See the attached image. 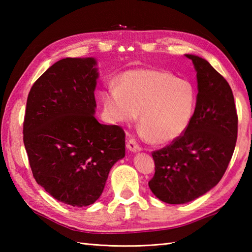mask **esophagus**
I'll return each mask as SVG.
<instances>
[{"label": "esophagus", "mask_w": 252, "mask_h": 252, "mask_svg": "<svg viewBox=\"0 0 252 252\" xmlns=\"http://www.w3.org/2000/svg\"><path fill=\"white\" fill-rule=\"evenodd\" d=\"M126 148L129 149V151L132 152V153H138V152L142 151V148L140 147V145H138V144L136 143V141L133 140V138H130V140L127 141Z\"/></svg>", "instance_id": "obj_1"}]
</instances>
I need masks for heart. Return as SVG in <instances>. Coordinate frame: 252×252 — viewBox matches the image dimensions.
Returning <instances> with one entry per match:
<instances>
[{
    "label": "heart",
    "mask_w": 252,
    "mask_h": 252,
    "mask_svg": "<svg viewBox=\"0 0 252 252\" xmlns=\"http://www.w3.org/2000/svg\"><path fill=\"white\" fill-rule=\"evenodd\" d=\"M101 94L107 116L132 123L138 114L142 134L157 144L179 138L189 126L196 107V90L189 81L156 69H131Z\"/></svg>",
    "instance_id": "1"
}]
</instances>
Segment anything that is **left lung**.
Masks as SVG:
<instances>
[{
    "label": "left lung",
    "instance_id": "8db88e82",
    "mask_svg": "<svg viewBox=\"0 0 252 252\" xmlns=\"http://www.w3.org/2000/svg\"><path fill=\"white\" fill-rule=\"evenodd\" d=\"M197 72L194 117L184 134L153 153L155 175L149 189L171 205L195 200L225 173L237 140L238 118L232 89L203 58L185 54Z\"/></svg>",
    "mask_w": 252,
    "mask_h": 252
}]
</instances>
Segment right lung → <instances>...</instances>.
Returning <instances> with one entry per match:
<instances>
[{"instance_id": "right-lung-1", "label": "right lung", "mask_w": 252, "mask_h": 252, "mask_svg": "<svg viewBox=\"0 0 252 252\" xmlns=\"http://www.w3.org/2000/svg\"><path fill=\"white\" fill-rule=\"evenodd\" d=\"M93 57L63 58L28 95L24 143L36 183L58 201L87 207L100 197L109 171L126 155L120 126L96 118Z\"/></svg>"}]
</instances>
